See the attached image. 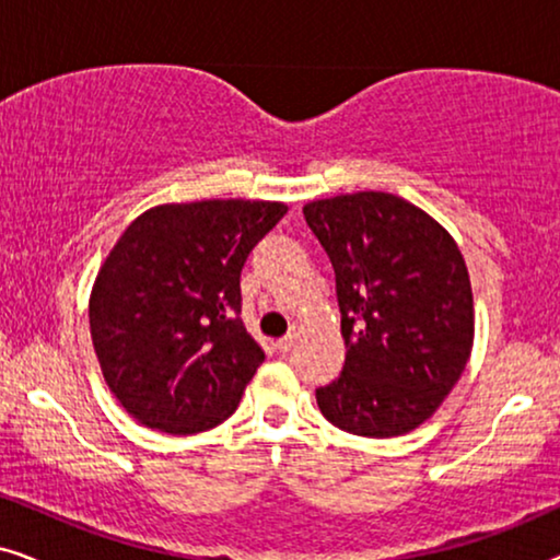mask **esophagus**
Here are the masks:
<instances>
[{"label": "esophagus", "mask_w": 560, "mask_h": 560, "mask_svg": "<svg viewBox=\"0 0 560 560\" xmlns=\"http://www.w3.org/2000/svg\"><path fill=\"white\" fill-rule=\"evenodd\" d=\"M295 341H298V334H288V336H282V339L275 341V347H278V351H290L295 347Z\"/></svg>", "instance_id": "34e87169"}]
</instances>
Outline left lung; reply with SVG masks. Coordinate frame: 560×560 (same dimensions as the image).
Returning <instances> with one entry per match:
<instances>
[{"mask_svg":"<svg viewBox=\"0 0 560 560\" xmlns=\"http://www.w3.org/2000/svg\"><path fill=\"white\" fill-rule=\"evenodd\" d=\"M336 272L347 362L316 389L341 431L389 439L425 423L462 377L474 347L464 255L416 203L359 190L303 206Z\"/></svg>","mask_w":560,"mask_h":560,"instance_id":"8db88e82","label":"left lung"}]
</instances>
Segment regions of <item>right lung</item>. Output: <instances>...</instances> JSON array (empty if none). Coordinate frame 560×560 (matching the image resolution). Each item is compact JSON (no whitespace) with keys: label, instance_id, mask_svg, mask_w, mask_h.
<instances>
[{"label":"right lung","instance_id":"add662e5","mask_svg":"<svg viewBox=\"0 0 560 560\" xmlns=\"http://www.w3.org/2000/svg\"><path fill=\"white\" fill-rule=\"evenodd\" d=\"M280 201L206 198L140 213L98 267L91 341L121 408L152 431H209L265 362L244 328L242 267Z\"/></svg>","mask_w":560,"mask_h":560}]
</instances>
